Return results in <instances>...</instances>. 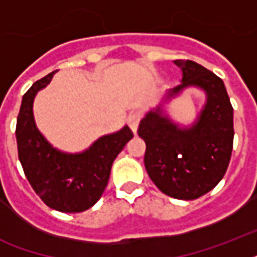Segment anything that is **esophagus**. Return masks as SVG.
I'll return each instance as SVG.
<instances>
[{
  "mask_svg": "<svg viewBox=\"0 0 257 257\" xmlns=\"http://www.w3.org/2000/svg\"><path fill=\"white\" fill-rule=\"evenodd\" d=\"M140 120H141V113L140 112H133V113H131V114H129L128 124H129V128L132 129L133 133L137 132V128H139Z\"/></svg>",
  "mask_w": 257,
  "mask_h": 257,
  "instance_id": "1",
  "label": "esophagus"
}]
</instances>
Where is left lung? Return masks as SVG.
<instances>
[{"label": "left lung", "mask_w": 257, "mask_h": 257, "mask_svg": "<svg viewBox=\"0 0 257 257\" xmlns=\"http://www.w3.org/2000/svg\"><path fill=\"white\" fill-rule=\"evenodd\" d=\"M173 62L181 69V82L145 113L137 133L147 145L144 164L155 185L175 199L195 200L225 175L235 135L233 108L215 73L189 60ZM189 87L200 88L206 102L195 121L184 125L169 116L166 105Z\"/></svg>", "instance_id": "1"}]
</instances>
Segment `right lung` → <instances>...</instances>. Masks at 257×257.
<instances>
[{
    "label": "right lung",
    "instance_id": "1",
    "mask_svg": "<svg viewBox=\"0 0 257 257\" xmlns=\"http://www.w3.org/2000/svg\"><path fill=\"white\" fill-rule=\"evenodd\" d=\"M54 73L34 82L22 97L16 126L18 159L28 181L48 207L76 213L86 211L100 200L108 185L113 161L133 133L125 125L117 132L98 137L78 153L53 147L36 125L33 102L38 90L52 81Z\"/></svg>",
    "mask_w": 257,
    "mask_h": 257
}]
</instances>
